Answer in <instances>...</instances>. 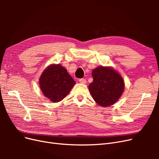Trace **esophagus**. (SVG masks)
Returning <instances> with one entry per match:
<instances>
[{
  "mask_svg": "<svg viewBox=\"0 0 159 159\" xmlns=\"http://www.w3.org/2000/svg\"><path fill=\"white\" fill-rule=\"evenodd\" d=\"M79 81H80V82L81 84H85L86 83V80H85V79H84V78H81V79H80Z\"/></svg>",
  "mask_w": 159,
  "mask_h": 159,
  "instance_id": "esophagus-1",
  "label": "esophagus"
}]
</instances>
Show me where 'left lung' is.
<instances>
[{"mask_svg":"<svg viewBox=\"0 0 159 159\" xmlns=\"http://www.w3.org/2000/svg\"><path fill=\"white\" fill-rule=\"evenodd\" d=\"M93 80L89 85L95 102L102 107L114 104L122 95L125 83L121 75L111 67L99 66L92 71Z\"/></svg>","mask_w":159,"mask_h":159,"instance_id":"left-lung-1","label":"left lung"}]
</instances>
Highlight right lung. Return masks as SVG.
<instances>
[{
    "label": "right lung",
    "instance_id": "obj_1",
    "mask_svg": "<svg viewBox=\"0 0 159 159\" xmlns=\"http://www.w3.org/2000/svg\"><path fill=\"white\" fill-rule=\"evenodd\" d=\"M39 84L45 97L57 103L66 97L75 82L63 66L53 64L42 72Z\"/></svg>",
    "mask_w": 159,
    "mask_h": 159
}]
</instances>
